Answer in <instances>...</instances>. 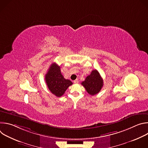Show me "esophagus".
<instances>
[{
	"instance_id": "34e87169",
	"label": "esophagus",
	"mask_w": 148,
	"mask_h": 148,
	"mask_svg": "<svg viewBox=\"0 0 148 148\" xmlns=\"http://www.w3.org/2000/svg\"><path fill=\"white\" fill-rule=\"evenodd\" d=\"M73 82H74V83H77L78 82V80L77 79H75L74 81H73Z\"/></svg>"
}]
</instances>
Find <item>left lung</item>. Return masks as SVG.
<instances>
[{
    "mask_svg": "<svg viewBox=\"0 0 148 148\" xmlns=\"http://www.w3.org/2000/svg\"><path fill=\"white\" fill-rule=\"evenodd\" d=\"M81 85L86 88L89 94L94 95L101 91L103 82L99 72L97 70H94L85 80L81 82Z\"/></svg>",
    "mask_w": 148,
    "mask_h": 148,
    "instance_id": "left-lung-1",
    "label": "left lung"
}]
</instances>
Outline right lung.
<instances>
[{
  "instance_id": "add662e5",
  "label": "right lung",
  "mask_w": 148,
  "mask_h": 148,
  "mask_svg": "<svg viewBox=\"0 0 148 148\" xmlns=\"http://www.w3.org/2000/svg\"><path fill=\"white\" fill-rule=\"evenodd\" d=\"M45 80L49 90L57 97H61L73 84L70 80L64 78L61 73L60 67L56 62L50 66L45 75Z\"/></svg>"
}]
</instances>
